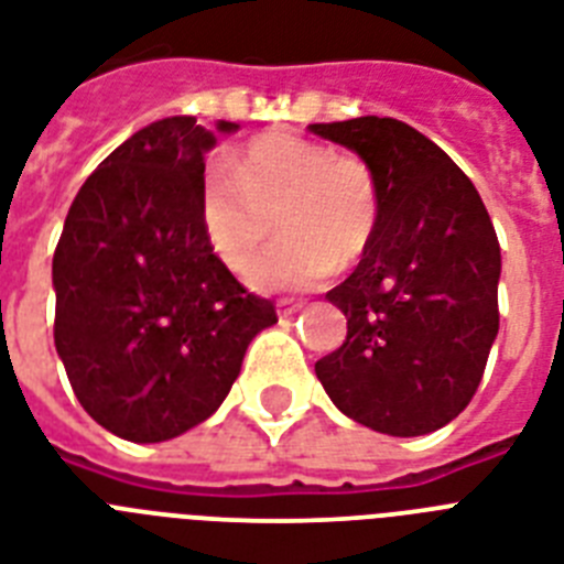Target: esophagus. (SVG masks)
<instances>
[{
	"instance_id": "34e87169",
	"label": "esophagus",
	"mask_w": 564,
	"mask_h": 564,
	"mask_svg": "<svg viewBox=\"0 0 564 564\" xmlns=\"http://www.w3.org/2000/svg\"><path fill=\"white\" fill-rule=\"evenodd\" d=\"M304 306V301H286V297H283V301H278V315H281V318H292V315L301 313Z\"/></svg>"
}]
</instances>
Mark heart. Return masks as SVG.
Instances as JSON below:
<instances>
[{
    "instance_id": "b5f03b06",
    "label": "heart",
    "mask_w": 564,
    "mask_h": 564,
    "mask_svg": "<svg viewBox=\"0 0 564 564\" xmlns=\"http://www.w3.org/2000/svg\"><path fill=\"white\" fill-rule=\"evenodd\" d=\"M199 217L210 251L235 274L254 263L274 219L283 237L251 269V283L310 290L365 254L379 226V182L361 155L333 153L295 132H263L235 155L231 171H205Z\"/></svg>"
}]
</instances>
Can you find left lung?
<instances>
[{"label": "left lung", "instance_id": "8db88e82", "mask_svg": "<svg viewBox=\"0 0 564 564\" xmlns=\"http://www.w3.org/2000/svg\"><path fill=\"white\" fill-rule=\"evenodd\" d=\"M310 130L359 153L379 182L377 235L327 292L347 338L315 361V377L373 432H437L469 405L498 336L492 219L469 176L409 123L365 116Z\"/></svg>", "mask_w": 564, "mask_h": 564}]
</instances>
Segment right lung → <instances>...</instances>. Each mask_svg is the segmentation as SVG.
Listing matches in <instances>:
<instances>
[{
    "mask_svg": "<svg viewBox=\"0 0 564 564\" xmlns=\"http://www.w3.org/2000/svg\"><path fill=\"white\" fill-rule=\"evenodd\" d=\"M214 144L194 116L130 135L77 191L54 249V347L86 414L123 441L162 443L208 420L251 338L278 322L205 237Z\"/></svg>",
    "mask_w": 564,
    "mask_h": 564,
    "instance_id": "add662e5",
    "label": "right lung"
}]
</instances>
